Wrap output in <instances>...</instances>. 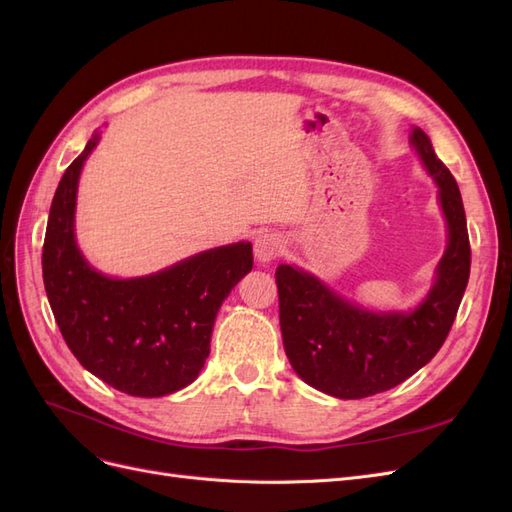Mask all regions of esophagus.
I'll return each instance as SVG.
<instances>
[{"mask_svg": "<svg viewBox=\"0 0 512 512\" xmlns=\"http://www.w3.org/2000/svg\"><path fill=\"white\" fill-rule=\"evenodd\" d=\"M284 245L286 241L280 232H273V230L260 232L254 241L256 258L262 262V265H267V262H273L275 258H280L284 254Z\"/></svg>", "mask_w": 512, "mask_h": 512, "instance_id": "34e87169", "label": "esophagus"}]
</instances>
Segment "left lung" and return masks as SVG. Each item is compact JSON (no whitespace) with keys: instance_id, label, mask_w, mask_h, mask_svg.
<instances>
[{"instance_id":"left-lung-1","label":"left lung","mask_w":512,"mask_h":512,"mask_svg":"<svg viewBox=\"0 0 512 512\" xmlns=\"http://www.w3.org/2000/svg\"><path fill=\"white\" fill-rule=\"evenodd\" d=\"M410 143L438 183L448 226V245L436 269V284L410 314H376L356 307L314 275L280 265V327L292 369L314 389L363 399L408 380L442 348L470 277L466 211L455 177L438 160L429 136L414 128Z\"/></svg>"}]
</instances>
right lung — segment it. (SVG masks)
Returning a JSON list of instances; mask_svg holds the SVG:
<instances>
[{
    "label": "right lung",
    "mask_w": 512,
    "mask_h": 512,
    "mask_svg": "<svg viewBox=\"0 0 512 512\" xmlns=\"http://www.w3.org/2000/svg\"><path fill=\"white\" fill-rule=\"evenodd\" d=\"M87 147L61 177L42 245L46 297L68 348L91 374L134 397H162L203 369L215 316L252 271V243L200 252L160 273L113 280L83 258L74 241L76 185Z\"/></svg>",
    "instance_id": "obj_1"
}]
</instances>
